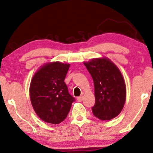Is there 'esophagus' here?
Wrapping results in <instances>:
<instances>
[{
    "label": "esophagus",
    "mask_w": 153,
    "mask_h": 153,
    "mask_svg": "<svg viewBox=\"0 0 153 153\" xmlns=\"http://www.w3.org/2000/svg\"><path fill=\"white\" fill-rule=\"evenodd\" d=\"M82 99H83L82 96H80V97L77 98V100H78V101H79V102H80V101H82Z\"/></svg>",
    "instance_id": "34e87169"
}]
</instances>
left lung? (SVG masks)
Instances as JSON below:
<instances>
[{
    "instance_id": "left-lung-1",
    "label": "left lung",
    "mask_w": 153,
    "mask_h": 153,
    "mask_svg": "<svg viewBox=\"0 0 153 153\" xmlns=\"http://www.w3.org/2000/svg\"><path fill=\"white\" fill-rule=\"evenodd\" d=\"M94 85V115L110 120L120 113L126 100V85L123 75L109 59L95 58L84 63Z\"/></svg>"
}]
</instances>
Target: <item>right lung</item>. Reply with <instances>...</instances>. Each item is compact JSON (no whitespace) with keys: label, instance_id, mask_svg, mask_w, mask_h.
I'll use <instances>...</instances> for the list:
<instances>
[{"label":"right lung","instance_id":"add662e5","mask_svg":"<svg viewBox=\"0 0 153 153\" xmlns=\"http://www.w3.org/2000/svg\"><path fill=\"white\" fill-rule=\"evenodd\" d=\"M70 64L47 63L33 77L30 102L36 113L48 123L59 124L66 119L75 101L64 82Z\"/></svg>","mask_w":153,"mask_h":153}]
</instances>
